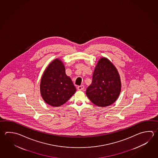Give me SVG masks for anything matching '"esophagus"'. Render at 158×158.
Here are the masks:
<instances>
[{"label": "esophagus", "instance_id": "esophagus-1", "mask_svg": "<svg viewBox=\"0 0 158 158\" xmlns=\"http://www.w3.org/2000/svg\"><path fill=\"white\" fill-rule=\"evenodd\" d=\"M77 88L78 90H83L84 89V86L83 85H81V86H77Z\"/></svg>", "mask_w": 158, "mask_h": 158}]
</instances>
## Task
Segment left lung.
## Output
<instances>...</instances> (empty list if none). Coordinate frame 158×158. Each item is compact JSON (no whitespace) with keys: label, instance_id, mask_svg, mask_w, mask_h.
I'll return each mask as SVG.
<instances>
[{"label":"left lung","instance_id":"1","mask_svg":"<svg viewBox=\"0 0 158 158\" xmlns=\"http://www.w3.org/2000/svg\"><path fill=\"white\" fill-rule=\"evenodd\" d=\"M121 90V81L115 66L106 57H101L95 66L92 82L86 94L93 103L102 107L113 104Z\"/></svg>","mask_w":158,"mask_h":158}]
</instances>
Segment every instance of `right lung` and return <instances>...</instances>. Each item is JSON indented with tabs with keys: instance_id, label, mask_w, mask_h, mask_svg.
I'll use <instances>...</instances> for the list:
<instances>
[{
	"instance_id": "right-lung-1",
	"label": "right lung",
	"mask_w": 158,
	"mask_h": 158,
	"mask_svg": "<svg viewBox=\"0 0 158 158\" xmlns=\"http://www.w3.org/2000/svg\"><path fill=\"white\" fill-rule=\"evenodd\" d=\"M75 92L71 78L66 74L63 61L54 60L45 69L40 82V93L44 101L52 107H59Z\"/></svg>"
}]
</instances>
